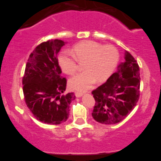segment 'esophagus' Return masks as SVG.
Segmentation results:
<instances>
[{"label": "esophagus", "mask_w": 161, "mask_h": 161, "mask_svg": "<svg viewBox=\"0 0 161 161\" xmlns=\"http://www.w3.org/2000/svg\"><path fill=\"white\" fill-rule=\"evenodd\" d=\"M75 94L76 97H81L82 95H83V93L79 92H75Z\"/></svg>", "instance_id": "1"}]
</instances>
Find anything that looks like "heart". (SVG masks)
Returning a JSON list of instances; mask_svg holds the SVG:
<instances>
[{"mask_svg":"<svg viewBox=\"0 0 161 161\" xmlns=\"http://www.w3.org/2000/svg\"><path fill=\"white\" fill-rule=\"evenodd\" d=\"M119 52L113 45H104L95 41L86 40L74 45L71 51L64 50L58 58L64 73L73 75L78 69L79 62H84V69L69 80L72 89L86 92L98 81L112 75L118 63Z\"/></svg>","mask_w":161,"mask_h":161,"instance_id":"heart-1","label":"heart"}]
</instances>
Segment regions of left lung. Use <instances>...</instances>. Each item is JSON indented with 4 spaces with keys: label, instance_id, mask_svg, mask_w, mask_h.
I'll return each mask as SVG.
<instances>
[{
    "label": "left lung",
    "instance_id": "left-lung-1",
    "mask_svg": "<svg viewBox=\"0 0 161 161\" xmlns=\"http://www.w3.org/2000/svg\"><path fill=\"white\" fill-rule=\"evenodd\" d=\"M105 83L92 92L95 100L92 116L97 122L114 125L123 120L139 98L140 73L137 61L129 52Z\"/></svg>",
    "mask_w": 161,
    "mask_h": 161
}]
</instances>
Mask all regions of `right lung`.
I'll use <instances>...</instances> for the list:
<instances>
[{"mask_svg":"<svg viewBox=\"0 0 161 161\" xmlns=\"http://www.w3.org/2000/svg\"><path fill=\"white\" fill-rule=\"evenodd\" d=\"M65 42L49 40L36 46L28 58L22 79L26 105L38 120L60 125L69 115L73 92L63 95L67 80L62 75L57 55Z\"/></svg>","mask_w":161,"mask_h":161,"instance_id":"right-lung-1","label":"right lung"}]
</instances>
